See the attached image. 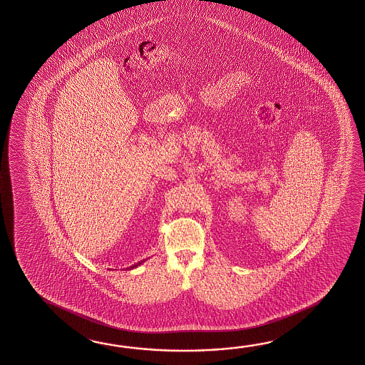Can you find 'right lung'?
<instances>
[{"instance_id":"add662e5","label":"right lung","mask_w":365,"mask_h":365,"mask_svg":"<svg viewBox=\"0 0 365 365\" xmlns=\"http://www.w3.org/2000/svg\"><path fill=\"white\" fill-rule=\"evenodd\" d=\"M143 262H145V259H143V261H140V262H137V264H132V266H129L128 269H129V270H132L134 267H138V266H140V264H143Z\"/></svg>"}]
</instances>
